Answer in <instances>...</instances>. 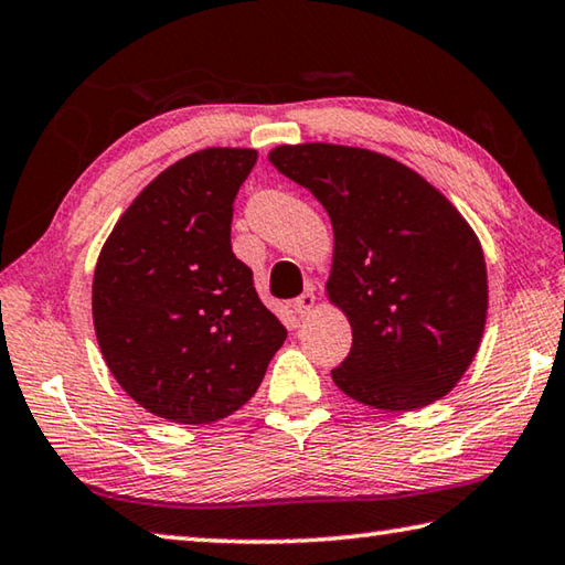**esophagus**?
<instances>
[{"instance_id":"1","label":"esophagus","mask_w":565,"mask_h":565,"mask_svg":"<svg viewBox=\"0 0 565 565\" xmlns=\"http://www.w3.org/2000/svg\"><path fill=\"white\" fill-rule=\"evenodd\" d=\"M313 306H317V296H313V291H303L299 299H294V311L299 319L309 317V313L313 311Z\"/></svg>"}]
</instances>
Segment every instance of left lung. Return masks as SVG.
I'll return each instance as SVG.
<instances>
[{"instance_id": "obj_1", "label": "left lung", "mask_w": 565, "mask_h": 565, "mask_svg": "<svg viewBox=\"0 0 565 565\" xmlns=\"http://www.w3.org/2000/svg\"><path fill=\"white\" fill-rule=\"evenodd\" d=\"M269 161L331 218L327 296L353 337L333 384L381 411L444 398L471 366L489 313L471 224L418 171L379 151L309 141L276 147Z\"/></svg>"}]
</instances>
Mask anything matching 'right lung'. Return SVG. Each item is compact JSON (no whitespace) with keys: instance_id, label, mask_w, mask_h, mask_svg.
Returning a JSON list of instances; mask_svg holds the SVG:
<instances>
[{"instance_id":"1","label":"right lung","mask_w":565,"mask_h":565,"mask_svg":"<svg viewBox=\"0 0 565 565\" xmlns=\"http://www.w3.org/2000/svg\"><path fill=\"white\" fill-rule=\"evenodd\" d=\"M256 149L212 147L167 167L104 242L94 331L111 376L174 424H214L256 394L286 339L232 252L238 186Z\"/></svg>"}]
</instances>
